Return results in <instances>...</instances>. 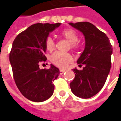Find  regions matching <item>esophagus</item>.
<instances>
[{"label":"esophagus","mask_w":121,"mask_h":121,"mask_svg":"<svg viewBox=\"0 0 121 121\" xmlns=\"http://www.w3.org/2000/svg\"><path fill=\"white\" fill-rule=\"evenodd\" d=\"M65 72H66V71L65 69H60L59 70V74H60V75H63V73H65Z\"/></svg>","instance_id":"1"}]
</instances>
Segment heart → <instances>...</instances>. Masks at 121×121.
<instances>
[{"instance_id":"b5f03b06","label":"heart","mask_w":121,"mask_h":121,"mask_svg":"<svg viewBox=\"0 0 121 121\" xmlns=\"http://www.w3.org/2000/svg\"><path fill=\"white\" fill-rule=\"evenodd\" d=\"M60 35L70 42L69 47L73 50H77L81 48V44L78 41L79 34L77 31L73 29H66L60 33ZM55 42L50 37H48L45 40L46 48L49 51H52L55 48ZM50 60L55 65L63 67L73 61V56L69 53H63L56 52L50 56Z\"/></svg>"}]
</instances>
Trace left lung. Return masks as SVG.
<instances>
[{"mask_svg":"<svg viewBox=\"0 0 121 121\" xmlns=\"http://www.w3.org/2000/svg\"><path fill=\"white\" fill-rule=\"evenodd\" d=\"M85 36L86 47L77 60L82 70L73 69L75 79L70 83L72 92L77 97L89 98L104 86L111 68L112 47L107 35L89 22L69 23Z\"/></svg>","mask_w":121,"mask_h":121,"instance_id":"obj_1","label":"left lung"}]
</instances>
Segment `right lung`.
I'll use <instances>...</instances> for the list:
<instances>
[{
    "label": "right lung",
    "mask_w": 121,
    "mask_h": 121,
    "mask_svg": "<svg viewBox=\"0 0 121 121\" xmlns=\"http://www.w3.org/2000/svg\"><path fill=\"white\" fill-rule=\"evenodd\" d=\"M60 25L35 23L19 34L14 40L9 53L13 79L17 88L28 100L41 102L52 95L53 81L59 69L53 65L41 69L40 63L46 60L45 40L49 33Z\"/></svg>",
    "instance_id": "obj_1"
}]
</instances>
